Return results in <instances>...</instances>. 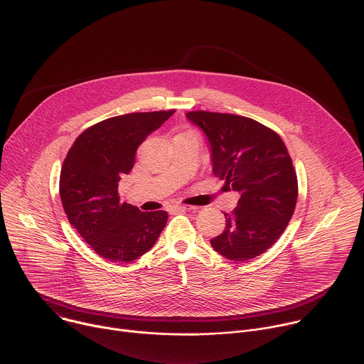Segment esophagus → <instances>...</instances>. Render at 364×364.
Segmentation results:
<instances>
[{"instance_id": "esophagus-1", "label": "esophagus", "mask_w": 364, "mask_h": 364, "mask_svg": "<svg viewBox=\"0 0 364 364\" xmlns=\"http://www.w3.org/2000/svg\"><path fill=\"white\" fill-rule=\"evenodd\" d=\"M197 207H191V205H171L168 208V211L171 214H177V213H183V211H190V210H196Z\"/></svg>"}]
</instances>
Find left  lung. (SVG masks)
Wrapping results in <instances>:
<instances>
[{"label":"left lung","mask_w":364,"mask_h":364,"mask_svg":"<svg viewBox=\"0 0 364 364\" xmlns=\"http://www.w3.org/2000/svg\"><path fill=\"white\" fill-rule=\"evenodd\" d=\"M186 117L207 139L214 176L240 194L211 247L238 263L263 255L286 230L297 203V176L283 140L247 117L208 111Z\"/></svg>","instance_id":"left-lung-1"}]
</instances>
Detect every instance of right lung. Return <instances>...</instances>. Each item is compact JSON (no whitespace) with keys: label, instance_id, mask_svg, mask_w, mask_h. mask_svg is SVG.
Listing matches in <instances>:
<instances>
[{"label":"right lung","instance_id":"add662e5","mask_svg":"<svg viewBox=\"0 0 364 364\" xmlns=\"http://www.w3.org/2000/svg\"><path fill=\"white\" fill-rule=\"evenodd\" d=\"M170 111L118 115L85 130L70 149L60 174V196L70 224L102 259L130 263L160 237L167 213H143L119 203L118 181L134 166L139 146Z\"/></svg>","mask_w":364,"mask_h":364}]
</instances>
